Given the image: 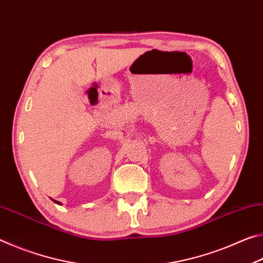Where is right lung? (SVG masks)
Masks as SVG:
<instances>
[{
	"label": "right lung",
	"instance_id": "right-lung-1",
	"mask_svg": "<svg viewBox=\"0 0 263 263\" xmlns=\"http://www.w3.org/2000/svg\"><path fill=\"white\" fill-rule=\"evenodd\" d=\"M54 202H55V203H58V204H60V203H59V202H58V201H54Z\"/></svg>",
	"mask_w": 263,
	"mask_h": 263
}]
</instances>
